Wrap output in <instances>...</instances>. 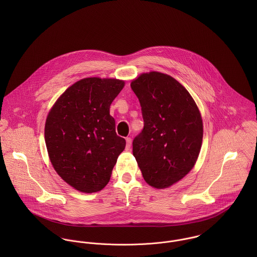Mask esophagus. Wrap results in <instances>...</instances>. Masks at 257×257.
<instances>
[{"mask_svg":"<svg viewBox=\"0 0 257 257\" xmlns=\"http://www.w3.org/2000/svg\"><path fill=\"white\" fill-rule=\"evenodd\" d=\"M125 142H126V147L130 148L131 146H132V139H131V138H126V139H125Z\"/></svg>","mask_w":257,"mask_h":257,"instance_id":"esophagus-1","label":"esophagus"}]
</instances>
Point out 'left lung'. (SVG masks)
<instances>
[{"mask_svg": "<svg viewBox=\"0 0 257 257\" xmlns=\"http://www.w3.org/2000/svg\"><path fill=\"white\" fill-rule=\"evenodd\" d=\"M131 87L145 122L133 142V152L150 186L163 189L181 180L194 167L203 140V121L196 103L169 75L142 74Z\"/></svg>", "mask_w": 257, "mask_h": 257, "instance_id": "left-lung-1", "label": "left lung"}]
</instances>
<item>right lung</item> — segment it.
Returning a JSON list of instances; mask_svg holds the SVG:
<instances>
[{
	"mask_svg": "<svg viewBox=\"0 0 257 257\" xmlns=\"http://www.w3.org/2000/svg\"><path fill=\"white\" fill-rule=\"evenodd\" d=\"M124 86L116 79L85 78L69 87L49 111L44 139L57 174L76 190L101 191L125 147L110 106Z\"/></svg>",
	"mask_w": 257,
	"mask_h": 257,
	"instance_id": "obj_1",
	"label": "right lung"
}]
</instances>
